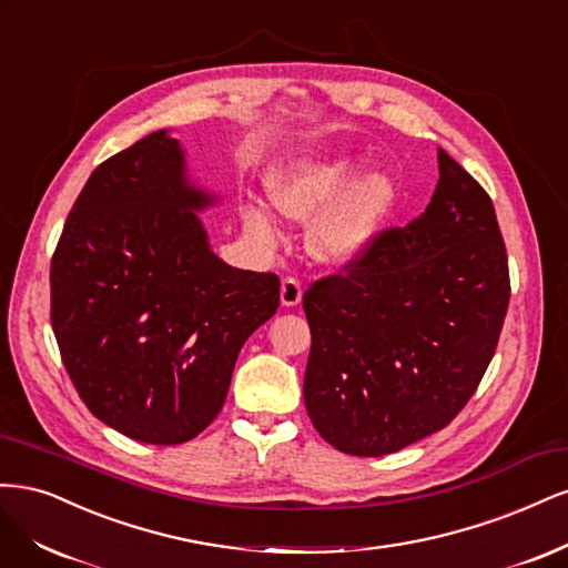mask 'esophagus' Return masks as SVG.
<instances>
[{
    "mask_svg": "<svg viewBox=\"0 0 568 568\" xmlns=\"http://www.w3.org/2000/svg\"><path fill=\"white\" fill-rule=\"evenodd\" d=\"M302 302V283L297 278H285L281 285V304L283 306H297Z\"/></svg>",
    "mask_w": 568,
    "mask_h": 568,
    "instance_id": "esophagus-1",
    "label": "esophagus"
}]
</instances>
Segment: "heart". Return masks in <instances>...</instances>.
Masks as SVG:
<instances>
[{
	"mask_svg": "<svg viewBox=\"0 0 568 568\" xmlns=\"http://www.w3.org/2000/svg\"><path fill=\"white\" fill-rule=\"evenodd\" d=\"M358 160L349 153L302 158L271 176V203L290 222L307 224L306 252L325 266H349L371 250L389 214L394 186L384 174L356 182ZM247 229L276 241V224L264 210L247 212Z\"/></svg>",
	"mask_w": 568,
	"mask_h": 568,
	"instance_id": "b5f03b06",
	"label": "heart"
}]
</instances>
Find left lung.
<instances>
[{
  "mask_svg": "<svg viewBox=\"0 0 568 568\" xmlns=\"http://www.w3.org/2000/svg\"><path fill=\"white\" fill-rule=\"evenodd\" d=\"M507 254L488 193L444 149L427 210L304 292V404L342 453L379 457L444 429L496 354Z\"/></svg>",
  "mask_w": 568,
  "mask_h": 568,
  "instance_id": "obj_1",
  "label": "left lung"
}]
</instances>
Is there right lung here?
Wrapping results in <instances>:
<instances>
[{"label":"right lung","mask_w":568,"mask_h":568,"mask_svg":"<svg viewBox=\"0 0 568 568\" xmlns=\"http://www.w3.org/2000/svg\"><path fill=\"white\" fill-rule=\"evenodd\" d=\"M219 197L158 130L91 172L51 260V325L103 425L141 444L191 442L222 410L245 339L278 308L276 273L233 268L200 212Z\"/></svg>","instance_id":"obj_1"}]
</instances>
